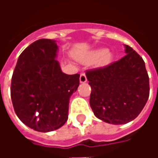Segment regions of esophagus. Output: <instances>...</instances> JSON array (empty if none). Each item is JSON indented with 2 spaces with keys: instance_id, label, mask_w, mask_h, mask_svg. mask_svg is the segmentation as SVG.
<instances>
[{
  "instance_id": "obj_1",
  "label": "esophagus",
  "mask_w": 158,
  "mask_h": 158,
  "mask_svg": "<svg viewBox=\"0 0 158 158\" xmlns=\"http://www.w3.org/2000/svg\"><path fill=\"white\" fill-rule=\"evenodd\" d=\"M79 81L80 83H85L87 81V78H86L85 73H80V77H79Z\"/></svg>"
}]
</instances>
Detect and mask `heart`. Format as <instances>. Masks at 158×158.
<instances>
[{
	"mask_svg": "<svg viewBox=\"0 0 158 158\" xmlns=\"http://www.w3.org/2000/svg\"><path fill=\"white\" fill-rule=\"evenodd\" d=\"M80 59H81V61L85 62H94V61L100 59V64L104 65V64H106L110 62L111 55L109 53H107L106 50H105V49H100V50H96L95 52L89 53L88 56L80 57Z\"/></svg>",
	"mask_w": 158,
	"mask_h": 158,
	"instance_id": "heart-1",
	"label": "heart"
}]
</instances>
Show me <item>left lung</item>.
I'll use <instances>...</instances> for the list:
<instances>
[{
	"label": "left lung",
	"mask_w": 158,
	"mask_h": 158,
	"mask_svg": "<svg viewBox=\"0 0 158 158\" xmlns=\"http://www.w3.org/2000/svg\"><path fill=\"white\" fill-rule=\"evenodd\" d=\"M123 57L85 72L91 87L89 105L98 118L113 124L132 121L142 111L150 93L142 57L125 45Z\"/></svg>",
	"instance_id": "obj_1"
}]
</instances>
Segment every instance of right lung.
<instances>
[{"mask_svg": "<svg viewBox=\"0 0 158 158\" xmlns=\"http://www.w3.org/2000/svg\"><path fill=\"white\" fill-rule=\"evenodd\" d=\"M55 40L40 39L20 54L12 77L11 98L17 116L40 132L62 127L68 120L69 98L79 74L62 72Z\"/></svg>", "mask_w": 158, "mask_h": 158, "instance_id": "obj_1", "label": "right lung"}]
</instances>
